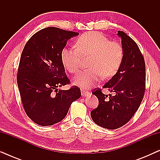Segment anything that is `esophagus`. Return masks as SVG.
<instances>
[{
  "label": "esophagus",
  "instance_id": "obj_1",
  "mask_svg": "<svg viewBox=\"0 0 160 160\" xmlns=\"http://www.w3.org/2000/svg\"><path fill=\"white\" fill-rule=\"evenodd\" d=\"M82 95L83 97H86V96H88L89 95V92H87V91H82Z\"/></svg>",
  "mask_w": 160,
  "mask_h": 160
}]
</instances>
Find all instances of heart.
<instances>
[{"instance_id":"heart-1","label":"heart","mask_w":160,"mask_h":160,"mask_svg":"<svg viewBox=\"0 0 160 160\" xmlns=\"http://www.w3.org/2000/svg\"><path fill=\"white\" fill-rule=\"evenodd\" d=\"M76 47H65L60 54L64 67L70 73L79 69L82 57L91 56L89 67L76 74L73 83L83 89H89L99 82L101 76L112 77L117 73L123 60L122 46L111 41L99 32H87L78 38Z\"/></svg>"}]
</instances>
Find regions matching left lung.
I'll return each mask as SVG.
<instances>
[{
  "label": "left lung",
  "instance_id": "left-lung-1",
  "mask_svg": "<svg viewBox=\"0 0 160 160\" xmlns=\"http://www.w3.org/2000/svg\"><path fill=\"white\" fill-rule=\"evenodd\" d=\"M117 35L122 38L123 60L117 73L102 87L114 95L108 98L101 89H95L92 94L99 104L90 113L95 123L108 130L121 128L130 121L146 89L145 61L139 47L125 32L119 30Z\"/></svg>",
  "mask_w": 160,
  "mask_h": 160
}]
</instances>
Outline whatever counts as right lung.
<instances>
[{"label": "right lung", "instance_id": "add662e5", "mask_svg": "<svg viewBox=\"0 0 160 160\" xmlns=\"http://www.w3.org/2000/svg\"><path fill=\"white\" fill-rule=\"evenodd\" d=\"M78 32L55 27L35 33L24 47L17 79L26 114L41 126L58 123L74 100L81 97L78 87L58 89L70 84L60 54L68 40Z\"/></svg>", "mask_w": 160, "mask_h": 160}]
</instances>
